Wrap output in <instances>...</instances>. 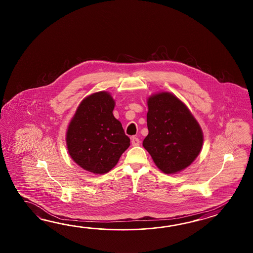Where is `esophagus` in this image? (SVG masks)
<instances>
[{"instance_id":"1","label":"esophagus","mask_w":253,"mask_h":253,"mask_svg":"<svg viewBox=\"0 0 253 253\" xmlns=\"http://www.w3.org/2000/svg\"><path fill=\"white\" fill-rule=\"evenodd\" d=\"M131 143H132V145H133V146H137V145H139V138H137V137H134H134H132V139H131Z\"/></svg>"}]
</instances>
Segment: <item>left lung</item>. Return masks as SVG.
Returning <instances> with one entry per match:
<instances>
[{
  "mask_svg": "<svg viewBox=\"0 0 253 253\" xmlns=\"http://www.w3.org/2000/svg\"><path fill=\"white\" fill-rule=\"evenodd\" d=\"M147 105L148 134L144 147L162 172L182 171L202 149L204 134L200 125L188 108L169 92L151 96Z\"/></svg>",
  "mask_w": 253,
  "mask_h": 253,
  "instance_id": "8db88e82",
  "label": "left lung"
}]
</instances>
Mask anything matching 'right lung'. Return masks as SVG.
Returning a JSON list of instances; mask_svg holds the SVG:
<instances>
[{
    "label": "right lung",
    "instance_id": "right-lung-1",
    "mask_svg": "<svg viewBox=\"0 0 253 253\" xmlns=\"http://www.w3.org/2000/svg\"><path fill=\"white\" fill-rule=\"evenodd\" d=\"M114 108L109 93H94L81 101L69 125L66 134L69 154L88 172H109L130 145L122 125L114 117Z\"/></svg>",
    "mask_w": 253,
    "mask_h": 253
}]
</instances>
